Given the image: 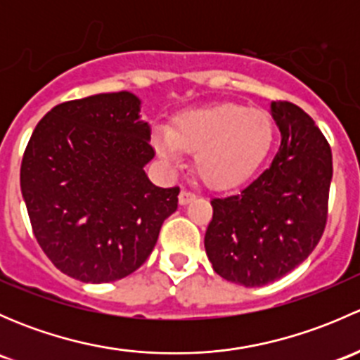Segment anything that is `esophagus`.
Masks as SVG:
<instances>
[{"label": "esophagus", "mask_w": 360, "mask_h": 360, "mask_svg": "<svg viewBox=\"0 0 360 360\" xmlns=\"http://www.w3.org/2000/svg\"><path fill=\"white\" fill-rule=\"evenodd\" d=\"M193 200H195V195L191 193V191L183 190L179 193V203H181V205H188V203L193 202Z\"/></svg>", "instance_id": "obj_1"}]
</instances>
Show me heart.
I'll use <instances>...</instances> for the list:
<instances>
[{"instance_id":"heart-1","label":"heart","mask_w":360,"mask_h":360,"mask_svg":"<svg viewBox=\"0 0 360 360\" xmlns=\"http://www.w3.org/2000/svg\"><path fill=\"white\" fill-rule=\"evenodd\" d=\"M275 143L270 115L242 104L188 110L174 118L172 127L153 132L157 155L176 169L184 151L195 153V169L207 186L231 190L242 186L263 167Z\"/></svg>"}]
</instances>
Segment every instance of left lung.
<instances>
[{
  "instance_id": "obj_1",
  "label": "left lung",
  "mask_w": 360,
  "mask_h": 360,
  "mask_svg": "<svg viewBox=\"0 0 360 360\" xmlns=\"http://www.w3.org/2000/svg\"><path fill=\"white\" fill-rule=\"evenodd\" d=\"M281 148L240 193L212 198L205 252L214 271L244 288L278 281L303 263L328 219L333 155L314 120L296 104L271 103Z\"/></svg>"
}]
</instances>
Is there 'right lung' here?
Segmentation results:
<instances>
[{
  "label": "right lung",
  "instance_id": "right-lung-1",
  "mask_svg": "<svg viewBox=\"0 0 360 360\" xmlns=\"http://www.w3.org/2000/svg\"><path fill=\"white\" fill-rule=\"evenodd\" d=\"M130 92L52 108L20 165V190L39 248L63 274L89 284L136 271L153 250L179 188H158L144 167L151 129Z\"/></svg>",
  "mask_w": 360,
  "mask_h": 360
}]
</instances>
